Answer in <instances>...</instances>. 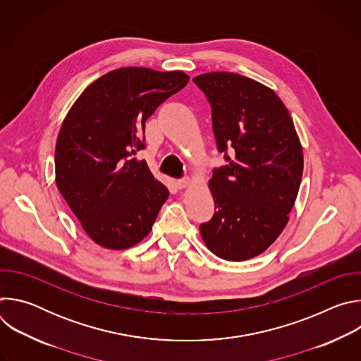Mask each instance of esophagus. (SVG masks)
Listing matches in <instances>:
<instances>
[{"label":"esophagus","mask_w":361,"mask_h":361,"mask_svg":"<svg viewBox=\"0 0 361 361\" xmlns=\"http://www.w3.org/2000/svg\"><path fill=\"white\" fill-rule=\"evenodd\" d=\"M190 184H191V180H190L188 177H184V178L177 180V181H176V185H177V188H180V190L187 188Z\"/></svg>","instance_id":"esophagus-1"}]
</instances>
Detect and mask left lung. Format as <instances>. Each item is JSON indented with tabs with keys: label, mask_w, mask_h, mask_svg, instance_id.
<instances>
[{
	"label": "left lung",
	"mask_w": 361,
	"mask_h": 361,
	"mask_svg": "<svg viewBox=\"0 0 361 361\" xmlns=\"http://www.w3.org/2000/svg\"><path fill=\"white\" fill-rule=\"evenodd\" d=\"M192 81L210 102L217 148L227 161L209 181L214 216L200 233L220 259L244 262L266 251L288 221L302 176L301 144L271 88L226 71Z\"/></svg>",
	"instance_id": "obj_1"
}]
</instances>
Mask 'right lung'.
<instances>
[{"mask_svg": "<svg viewBox=\"0 0 361 361\" xmlns=\"http://www.w3.org/2000/svg\"><path fill=\"white\" fill-rule=\"evenodd\" d=\"M188 80L183 71L118 68L90 84L64 118L56 183L98 245L124 250L151 231L170 192L134 156L147 118Z\"/></svg>", "mask_w": 361, "mask_h": 361, "instance_id": "1", "label": "right lung"}]
</instances>
